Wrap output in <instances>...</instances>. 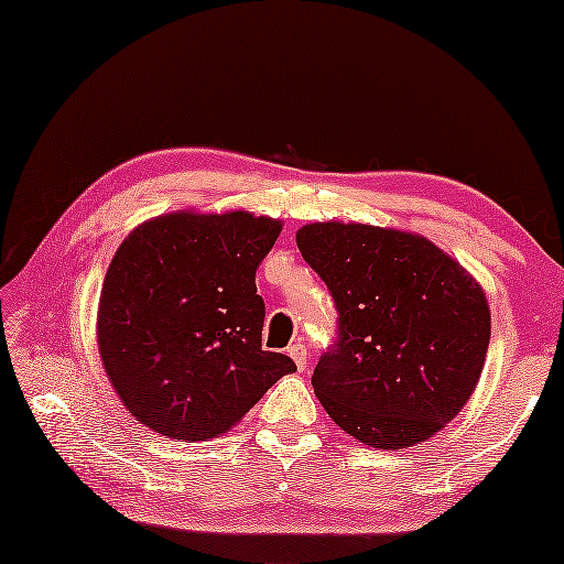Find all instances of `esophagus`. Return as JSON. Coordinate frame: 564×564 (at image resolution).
<instances>
[{"label": "esophagus", "instance_id": "34e87169", "mask_svg": "<svg viewBox=\"0 0 564 564\" xmlns=\"http://www.w3.org/2000/svg\"><path fill=\"white\" fill-rule=\"evenodd\" d=\"M288 355L294 359V365H297V369L307 367V347H304L302 343L290 345V347H288Z\"/></svg>", "mask_w": 564, "mask_h": 564}]
</instances>
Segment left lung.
Returning a JSON list of instances; mask_svg holds the SVG:
<instances>
[{"label": "left lung", "instance_id": "left-lung-1", "mask_svg": "<svg viewBox=\"0 0 564 564\" xmlns=\"http://www.w3.org/2000/svg\"><path fill=\"white\" fill-rule=\"evenodd\" d=\"M297 247L337 307V337L312 375L322 408L380 449L435 435L482 375V288L430 239L397 229L317 221Z\"/></svg>", "mask_w": 564, "mask_h": 564}]
</instances>
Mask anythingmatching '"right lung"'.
<instances>
[{
  "mask_svg": "<svg viewBox=\"0 0 564 564\" xmlns=\"http://www.w3.org/2000/svg\"><path fill=\"white\" fill-rule=\"evenodd\" d=\"M280 229L249 212H177L119 245L101 288L97 343L119 400L147 427L182 442L217 437L297 369L262 349L254 274Z\"/></svg>",
  "mask_w": 564,
  "mask_h": 564,
  "instance_id": "1",
  "label": "right lung"
}]
</instances>
